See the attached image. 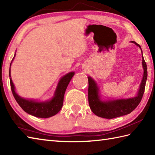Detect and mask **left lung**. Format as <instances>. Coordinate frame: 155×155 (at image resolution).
<instances>
[{
    "label": "left lung",
    "instance_id": "obj_1",
    "mask_svg": "<svg viewBox=\"0 0 155 155\" xmlns=\"http://www.w3.org/2000/svg\"><path fill=\"white\" fill-rule=\"evenodd\" d=\"M133 42L140 48V46L139 44L134 41ZM142 58L144 75L139 91L136 97L128 98V99L115 100L108 102L101 101L98 97V88L96 83L91 77H88V103L91 110L93 112L94 114L102 118H114L129 114L135 109L142 100L147 78V64L143 57H142Z\"/></svg>",
    "mask_w": 155,
    "mask_h": 155
}]
</instances>
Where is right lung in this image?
<instances>
[{"mask_svg": "<svg viewBox=\"0 0 155 155\" xmlns=\"http://www.w3.org/2000/svg\"><path fill=\"white\" fill-rule=\"evenodd\" d=\"M74 74V72H72L64 75L59 81L54 97L52 98L51 101L45 102V103H37L33 101L26 100L25 98H21L15 93V87L11 78H10V83H11V88L13 96L23 110L36 117L48 118L54 116L61 110L62 104H63L65 91ZM9 77H11L10 71Z\"/></svg>", "mask_w": 155, "mask_h": 155, "instance_id": "1", "label": "right lung"}]
</instances>
